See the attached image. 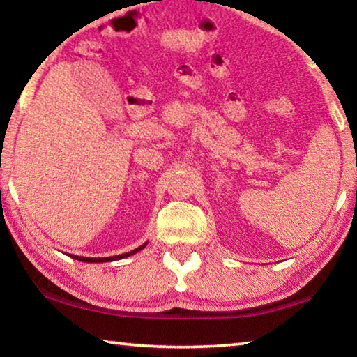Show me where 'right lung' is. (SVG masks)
Here are the masks:
<instances>
[{
  "instance_id": "add662e5",
  "label": "right lung",
  "mask_w": 357,
  "mask_h": 357,
  "mask_svg": "<svg viewBox=\"0 0 357 357\" xmlns=\"http://www.w3.org/2000/svg\"><path fill=\"white\" fill-rule=\"evenodd\" d=\"M148 243H144L143 245L137 247L135 250H130V252H126V253H121V255H114V257H104V258H88V257H78V255H70L74 259H78V261H84V263H105V261H116V259H123V258H128L130 255H135L137 252H140L142 249L146 247Z\"/></svg>"
}]
</instances>
